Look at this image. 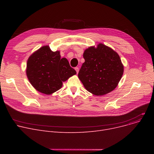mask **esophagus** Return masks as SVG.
<instances>
[{
	"label": "esophagus",
	"instance_id": "1",
	"mask_svg": "<svg viewBox=\"0 0 154 154\" xmlns=\"http://www.w3.org/2000/svg\"><path fill=\"white\" fill-rule=\"evenodd\" d=\"M75 70H76V72H77V74H78V72H79V67H75Z\"/></svg>",
	"mask_w": 154,
	"mask_h": 154
}]
</instances>
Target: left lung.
<instances>
[{"label":"left lung","mask_w":154,"mask_h":154,"mask_svg":"<svg viewBox=\"0 0 154 154\" xmlns=\"http://www.w3.org/2000/svg\"><path fill=\"white\" fill-rule=\"evenodd\" d=\"M85 62L78 77L86 90L95 95H103L117 86L124 73L119 55L110 47L99 44L84 51Z\"/></svg>","instance_id":"8db88e82"}]
</instances>
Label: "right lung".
<instances>
[{
  "instance_id": "1",
  "label": "right lung",
  "mask_w": 154,
  "mask_h": 154,
  "mask_svg": "<svg viewBox=\"0 0 154 154\" xmlns=\"http://www.w3.org/2000/svg\"><path fill=\"white\" fill-rule=\"evenodd\" d=\"M26 73L37 91L49 95L60 89L62 82L76 74V71L70 66L67 59H60L59 51L53 52L45 45L29 58Z\"/></svg>"
}]
</instances>
